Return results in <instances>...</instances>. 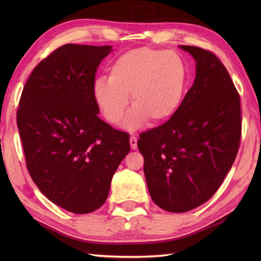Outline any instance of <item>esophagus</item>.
Masks as SVG:
<instances>
[{
  "label": "esophagus",
  "instance_id": "34e87169",
  "mask_svg": "<svg viewBox=\"0 0 261 261\" xmlns=\"http://www.w3.org/2000/svg\"><path fill=\"white\" fill-rule=\"evenodd\" d=\"M137 137L135 136H131L130 137V146H131V149H134V150H136V149L138 148V145H137Z\"/></svg>",
  "mask_w": 261,
  "mask_h": 261
}]
</instances>
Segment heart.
<instances>
[{
    "mask_svg": "<svg viewBox=\"0 0 261 261\" xmlns=\"http://www.w3.org/2000/svg\"><path fill=\"white\" fill-rule=\"evenodd\" d=\"M187 83V67L178 54L149 47L127 50L109 68L108 80L93 86V98L104 118L119 123L129 104L134 105L124 118L127 129L146 120L150 124L168 121L182 103Z\"/></svg>",
    "mask_w": 261,
    "mask_h": 261,
    "instance_id": "obj_1",
    "label": "heart"
}]
</instances>
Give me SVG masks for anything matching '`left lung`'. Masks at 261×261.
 Wrapping results in <instances>:
<instances>
[{"label":"left lung","mask_w":261,"mask_h":261,"mask_svg":"<svg viewBox=\"0 0 261 261\" xmlns=\"http://www.w3.org/2000/svg\"><path fill=\"white\" fill-rule=\"evenodd\" d=\"M180 48L196 62L194 84L178 111L138 140L152 201L173 213L199 206L219 190L239 150L242 125L240 95L218 56Z\"/></svg>","instance_id":"left-lung-1"}]
</instances>
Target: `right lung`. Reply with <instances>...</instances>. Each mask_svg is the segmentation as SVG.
Masks as SVG:
<instances>
[{
  "label": "right lung",
  "instance_id": "right-lung-1",
  "mask_svg": "<svg viewBox=\"0 0 261 261\" xmlns=\"http://www.w3.org/2000/svg\"><path fill=\"white\" fill-rule=\"evenodd\" d=\"M111 46L64 45L42 59L22 91L16 124L32 180L48 199L76 214L107 201L130 151L129 135L102 121L95 75Z\"/></svg>",
  "mask_w": 261,
  "mask_h": 261
}]
</instances>
